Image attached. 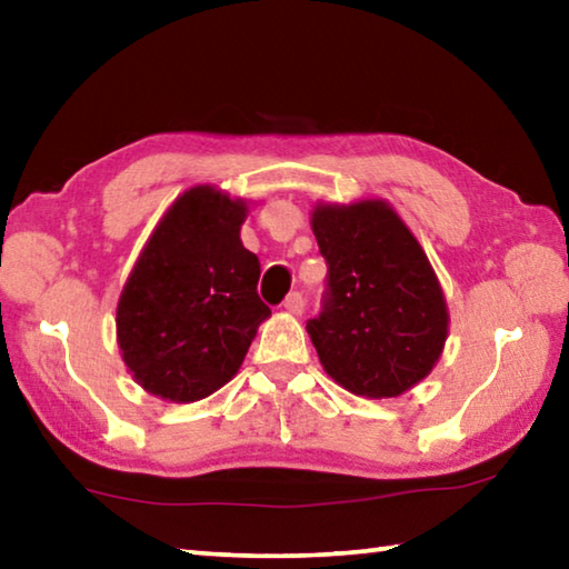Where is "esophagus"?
<instances>
[{
	"label": "esophagus",
	"instance_id": "esophagus-1",
	"mask_svg": "<svg viewBox=\"0 0 569 569\" xmlns=\"http://www.w3.org/2000/svg\"><path fill=\"white\" fill-rule=\"evenodd\" d=\"M283 308L288 313H293V316H301L303 313V308H306V298L298 293V291H293V293H288V298L283 301Z\"/></svg>",
	"mask_w": 569,
	"mask_h": 569
}]
</instances>
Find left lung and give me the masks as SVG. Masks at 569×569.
I'll return each mask as SVG.
<instances>
[{"label": "left lung", "instance_id": "left-lung-1", "mask_svg": "<svg viewBox=\"0 0 569 569\" xmlns=\"http://www.w3.org/2000/svg\"><path fill=\"white\" fill-rule=\"evenodd\" d=\"M311 228L329 263L323 311L306 323L323 371L356 397H401L449 336L435 268L387 200L316 203Z\"/></svg>", "mask_w": 569, "mask_h": 569}]
</instances>
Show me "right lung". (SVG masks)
<instances>
[{
  "instance_id": "add662e5",
  "label": "right lung",
  "mask_w": 569,
  "mask_h": 569,
  "mask_svg": "<svg viewBox=\"0 0 569 569\" xmlns=\"http://www.w3.org/2000/svg\"><path fill=\"white\" fill-rule=\"evenodd\" d=\"M243 198L216 186L182 192L140 250L118 301V346L152 397L190 403L236 377L271 308L261 263L240 240Z\"/></svg>"
}]
</instances>
